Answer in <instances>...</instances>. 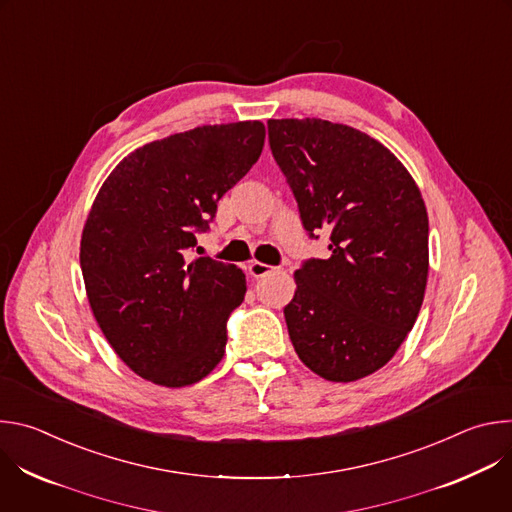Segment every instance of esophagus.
<instances>
[{
	"instance_id": "obj_1",
	"label": "esophagus",
	"mask_w": 512,
	"mask_h": 512,
	"mask_svg": "<svg viewBox=\"0 0 512 512\" xmlns=\"http://www.w3.org/2000/svg\"><path fill=\"white\" fill-rule=\"evenodd\" d=\"M247 269H249V273H251L253 277H265V275H269L271 271H275L277 267H271V265L261 263V261H251V263L247 265Z\"/></svg>"
}]
</instances>
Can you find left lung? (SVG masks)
I'll return each mask as SVG.
<instances>
[{
    "label": "left lung",
    "mask_w": 512,
    "mask_h": 512,
    "mask_svg": "<svg viewBox=\"0 0 512 512\" xmlns=\"http://www.w3.org/2000/svg\"><path fill=\"white\" fill-rule=\"evenodd\" d=\"M269 145L310 237L330 257L294 273L285 308L300 360L332 383L383 369L413 328L429 271V221L407 168L381 141L316 117L269 119Z\"/></svg>",
    "instance_id": "obj_1"
}]
</instances>
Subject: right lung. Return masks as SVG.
I'll return each instance as SVG.
<instances>
[{"label":"right lung","mask_w":512,"mask_h":512,"mask_svg":"<svg viewBox=\"0 0 512 512\" xmlns=\"http://www.w3.org/2000/svg\"><path fill=\"white\" fill-rule=\"evenodd\" d=\"M263 143L261 121L174 133L123 158L95 196L81 237L87 298L107 342L141 379L188 387L223 360L245 273L190 259L188 249Z\"/></svg>","instance_id":"right-lung-1"}]
</instances>
